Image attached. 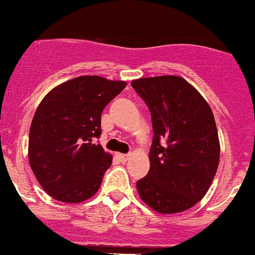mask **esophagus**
I'll return each instance as SVG.
<instances>
[{"mask_svg":"<svg viewBox=\"0 0 255 255\" xmlns=\"http://www.w3.org/2000/svg\"><path fill=\"white\" fill-rule=\"evenodd\" d=\"M118 156H119L120 161H123V162H125V161H127L128 158V153H119V155H118Z\"/></svg>","mask_w":255,"mask_h":255,"instance_id":"34e87169","label":"esophagus"}]
</instances>
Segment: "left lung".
<instances>
[{
  "mask_svg": "<svg viewBox=\"0 0 255 255\" xmlns=\"http://www.w3.org/2000/svg\"><path fill=\"white\" fill-rule=\"evenodd\" d=\"M131 87L150 109L153 130L150 171L136 182L138 195L158 213L183 212L205 197L218 167L212 109L177 75L140 78Z\"/></svg>",
  "mask_w": 255,
  "mask_h": 255,
  "instance_id": "8db88e82",
  "label": "left lung"
}]
</instances>
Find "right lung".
Wrapping results in <instances>:
<instances>
[{
    "mask_svg": "<svg viewBox=\"0 0 255 255\" xmlns=\"http://www.w3.org/2000/svg\"><path fill=\"white\" fill-rule=\"evenodd\" d=\"M127 83L83 75L50 90L34 113L28 160L43 190L54 200L80 203L93 197L113 157L94 137L104 108Z\"/></svg>",
    "mask_w": 255,
    "mask_h": 255,
    "instance_id": "1",
    "label": "right lung"
}]
</instances>
